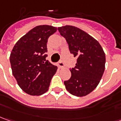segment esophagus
I'll return each mask as SVG.
<instances>
[{"mask_svg": "<svg viewBox=\"0 0 121 121\" xmlns=\"http://www.w3.org/2000/svg\"><path fill=\"white\" fill-rule=\"evenodd\" d=\"M58 66L60 68H64V64L62 61H60L58 63Z\"/></svg>", "mask_w": 121, "mask_h": 121, "instance_id": "34e87169", "label": "esophagus"}]
</instances>
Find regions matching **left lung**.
Segmentation results:
<instances>
[{
    "mask_svg": "<svg viewBox=\"0 0 121 121\" xmlns=\"http://www.w3.org/2000/svg\"><path fill=\"white\" fill-rule=\"evenodd\" d=\"M61 35L68 44L70 53L77 58L72 76L64 82L65 88L76 96H85L94 90L102 78L106 57L97 40L80 29L65 25L58 27Z\"/></svg>",
    "mask_w": 121,
    "mask_h": 121,
    "instance_id": "left-lung-1",
    "label": "left lung"
}]
</instances>
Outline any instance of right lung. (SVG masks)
Listing matches in <instances>:
<instances>
[{
  "mask_svg": "<svg viewBox=\"0 0 121 121\" xmlns=\"http://www.w3.org/2000/svg\"><path fill=\"white\" fill-rule=\"evenodd\" d=\"M56 27L39 25L30 30L16 43L10 55L13 75L19 87L27 94L39 96L49 89L57 67L48 60L47 43Z\"/></svg>",
  "mask_w": 121,
  "mask_h": 121,
  "instance_id": "obj_1",
  "label": "right lung"
}]
</instances>
